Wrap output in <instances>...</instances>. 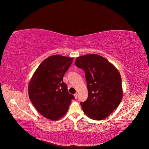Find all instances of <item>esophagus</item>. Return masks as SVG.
<instances>
[{"label": "esophagus", "mask_w": 149, "mask_h": 149, "mask_svg": "<svg viewBox=\"0 0 149 149\" xmlns=\"http://www.w3.org/2000/svg\"><path fill=\"white\" fill-rule=\"evenodd\" d=\"M74 97L76 99V98H77L78 97V94L77 93H76V94H74Z\"/></svg>", "instance_id": "34e87169"}]
</instances>
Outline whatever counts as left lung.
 <instances>
[{
    "instance_id": "1",
    "label": "left lung",
    "mask_w": 149,
    "mask_h": 149,
    "mask_svg": "<svg viewBox=\"0 0 149 149\" xmlns=\"http://www.w3.org/2000/svg\"><path fill=\"white\" fill-rule=\"evenodd\" d=\"M75 65L84 71L87 81L88 99L80 102L85 114L96 120L106 118L123 98L119 71L106 58L95 54L78 57Z\"/></svg>"
}]
</instances>
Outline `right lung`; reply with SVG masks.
Listing matches in <instances>:
<instances>
[{
	"instance_id": "1",
	"label": "right lung",
	"mask_w": 149,
	"mask_h": 149,
	"mask_svg": "<svg viewBox=\"0 0 149 149\" xmlns=\"http://www.w3.org/2000/svg\"><path fill=\"white\" fill-rule=\"evenodd\" d=\"M73 58L59 55L47 58L39 65L29 86L31 102L40 114L58 120L68 109L74 97L68 91L63 78Z\"/></svg>"
}]
</instances>
